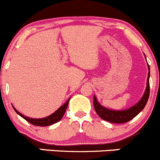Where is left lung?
<instances>
[{
    "mask_svg": "<svg viewBox=\"0 0 160 160\" xmlns=\"http://www.w3.org/2000/svg\"><path fill=\"white\" fill-rule=\"evenodd\" d=\"M149 73L148 78H147V85L144 92L143 96L142 97L141 100L139 101L137 104L133 106L129 109L124 111H112V110L107 109V108L102 107L96 99L95 96L94 95V108L98 115L104 121L111 122L114 123H123L130 121V120L135 118L140 111L145 108L147 101H148L149 96V66L148 65Z\"/></svg>",
    "mask_w": 160,
    "mask_h": 160,
    "instance_id": "1",
    "label": "left lung"
}]
</instances>
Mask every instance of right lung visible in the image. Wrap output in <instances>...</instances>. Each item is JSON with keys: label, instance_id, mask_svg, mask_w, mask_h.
<instances>
[{"label": "right lung", "instance_id": "right-lung-1", "mask_svg": "<svg viewBox=\"0 0 160 160\" xmlns=\"http://www.w3.org/2000/svg\"><path fill=\"white\" fill-rule=\"evenodd\" d=\"M68 101H69V99H68V100L66 101V103H65L62 107H60L59 109L56 111V112L53 113L52 114L49 115V116L46 117V118H41V119H32V118H27V117L23 116L22 114H20L19 111H18L16 109H15V108L13 107V108L14 109V111H16L19 115H20V116H21L23 119H25L26 121H28L29 123H30L31 124L35 125V126L46 127V126H49V125H52L53 123L59 121L62 118V117L64 116L65 113H66L67 106H68Z\"/></svg>", "mask_w": 160, "mask_h": 160}]
</instances>
